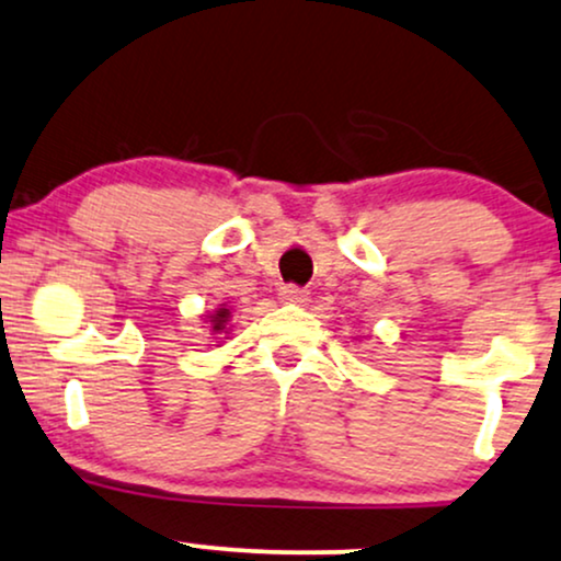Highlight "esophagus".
Listing matches in <instances>:
<instances>
[{
  "instance_id": "esophagus-1",
  "label": "esophagus",
  "mask_w": 561,
  "mask_h": 561,
  "mask_svg": "<svg viewBox=\"0 0 561 561\" xmlns=\"http://www.w3.org/2000/svg\"><path fill=\"white\" fill-rule=\"evenodd\" d=\"M279 298L285 302H306L308 300V289L298 287V285H282L279 287Z\"/></svg>"
}]
</instances>
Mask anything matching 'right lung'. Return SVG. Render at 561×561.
<instances>
[{
    "label": "right lung",
    "instance_id": "1",
    "mask_svg": "<svg viewBox=\"0 0 561 561\" xmlns=\"http://www.w3.org/2000/svg\"><path fill=\"white\" fill-rule=\"evenodd\" d=\"M229 319V310L227 308H219L214 316V332H221V327H225V321Z\"/></svg>",
    "mask_w": 561,
    "mask_h": 561
}]
</instances>
